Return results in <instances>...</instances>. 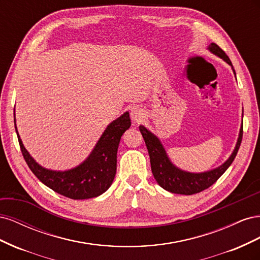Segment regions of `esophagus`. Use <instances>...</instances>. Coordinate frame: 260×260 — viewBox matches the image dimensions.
<instances>
[{
    "label": "esophagus",
    "instance_id": "obj_1",
    "mask_svg": "<svg viewBox=\"0 0 260 260\" xmlns=\"http://www.w3.org/2000/svg\"><path fill=\"white\" fill-rule=\"evenodd\" d=\"M144 112L142 109L139 108V107H133L130 112V116H131V119L135 121V122H141L143 120L144 116Z\"/></svg>",
    "mask_w": 260,
    "mask_h": 260
}]
</instances>
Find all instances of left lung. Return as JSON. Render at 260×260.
Returning <instances> with one entry per match:
<instances>
[{
  "instance_id": "obj_1",
  "label": "left lung",
  "mask_w": 260,
  "mask_h": 260,
  "mask_svg": "<svg viewBox=\"0 0 260 260\" xmlns=\"http://www.w3.org/2000/svg\"><path fill=\"white\" fill-rule=\"evenodd\" d=\"M207 49L212 54L217 55L218 57L222 58L225 62L232 66L230 58L228 57V55L224 53V51L220 49L216 43H210ZM233 73L235 75L234 69ZM139 129L141 133H142L143 139L145 141V144L149 154V159H151L152 172L155 180L157 181V183L166 191L183 195H192L200 193L214 184L216 181L224 174V171L230 167V165L234 160L240 148L243 137L242 124L237 145H235L234 151L229 158H228V160L223 162L221 166H219L215 169L205 172H200V174H195V172L184 171L176 167L169 159V157L166 153V149L164 148L159 139L155 135H153L151 131L147 130L144 125H140Z\"/></svg>"
}]
</instances>
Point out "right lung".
<instances>
[{
    "mask_svg": "<svg viewBox=\"0 0 260 260\" xmlns=\"http://www.w3.org/2000/svg\"><path fill=\"white\" fill-rule=\"evenodd\" d=\"M131 125L129 113L109 123L93 151L79 166L65 171L50 170L40 166L23 146L16 130L23 158L35 176L56 193L73 200H86L103 194L112 185L117 169V151L120 139Z\"/></svg>",
    "mask_w": 260,
    "mask_h": 260,
    "instance_id": "1",
    "label": "right lung"
}]
</instances>
